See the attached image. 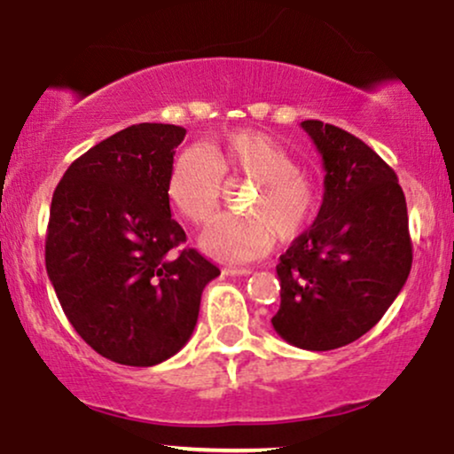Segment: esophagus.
Segmentation results:
<instances>
[{"label": "esophagus", "mask_w": 454, "mask_h": 454, "mask_svg": "<svg viewBox=\"0 0 454 454\" xmlns=\"http://www.w3.org/2000/svg\"><path fill=\"white\" fill-rule=\"evenodd\" d=\"M223 271H225L227 276H250L253 274V270L250 268H233V265H227Z\"/></svg>", "instance_id": "esophagus-1"}]
</instances>
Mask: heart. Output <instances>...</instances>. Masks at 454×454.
Segmentation results:
<instances>
[{
    "label": "heart",
    "mask_w": 454,
    "mask_h": 454,
    "mask_svg": "<svg viewBox=\"0 0 454 454\" xmlns=\"http://www.w3.org/2000/svg\"><path fill=\"white\" fill-rule=\"evenodd\" d=\"M223 176H244L257 189L244 200L247 215L207 223L200 242L210 257L229 263L259 259L276 236L282 242L300 238L317 215V186L282 144L261 131H229L206 146H184L172 161L165 191L178 215L197 225L215 212Z\"/></svg>",
    "instance_id": "obj_1"
}]
</instances>
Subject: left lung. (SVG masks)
Instances as JSON below:
<instances>
[{"mask_svg": "<svg viewBox=\"0 0 454 454\" xmlns=\"http://www.w3.org/2000/svg\"><path fill=\"white\" fill-rule=\"evenodd\" d=\"M325 168L312 227L280 257L271 325L303 350H333L370 332L412 268L408 207L397 176L353 133L303 121Z\"/></svg>", "mask_w": 454, "mask_h": 454, "instance_id": "left-lung-1", "label": "left lung"}]
</instances>
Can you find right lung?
I'll return each instance as SVG.
<instances>
[{
    "mask_svg": "<svg viewBox=\"0 0 454 454\" xmlns=\"http://www.w3.org/2000/svg\"><path fill=\"white\" fill-rule=\"evenodd\" d=\"M186 129L131 125L67 168L46 231V271L67 321L95 353L151 367L189 342L221 270L186 242L165 191Z\"/></svg>",
    "mask_w": 454,
    "mask_h": 454,
    "instance_id": "obj_1",
    "label": "right lung"
}]
</instances>
